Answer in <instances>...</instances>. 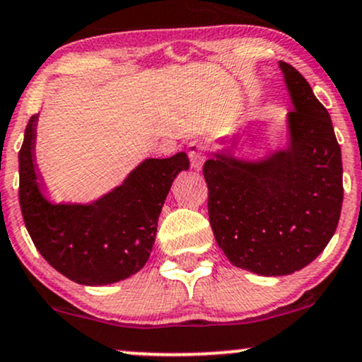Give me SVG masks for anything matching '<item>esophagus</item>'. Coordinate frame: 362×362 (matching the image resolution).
Returning a JSON list of instances; mask_svg holds the SVG:
<instances>
[{
  "label": "esophagus",
  "mask_w": 362,
  "mask_h": 362,
  "mask_svg": "<svg viewBox=\"0 0 362 362\" xmlns=\"http://www.w3.org/2000/svg\"><path fill=\"white\" fill-rule=\"evenodd\" d=\"M188 156L191 160V168L202 169V165L208 156V144L205 140H194V142H191L188 146Z\"/></svg>",
  "instance_id": "obj_1"
}]
</instances>
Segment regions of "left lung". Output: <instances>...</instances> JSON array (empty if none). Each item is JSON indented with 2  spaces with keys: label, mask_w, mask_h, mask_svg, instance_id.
<instances>
[{
  "label": "left lung",
  "mask_w": 362,
  "mask_h": 362,
  "mask_svg": "<svg viewBox=\"0 0 362 362\" xmlns=\"http://www.w3.org/2000/svg\"><path fill=\"white\" fill-rule=\"evenodd\" d=\"M279 67L295 105L286 151L257 164L216 156L203 165L216 244L233 266L262 276L310 264L332 239L344 198L330 115L300 71Z\"/></svg>",
  "instance_id": "left-lung-1"
}]
</instances>
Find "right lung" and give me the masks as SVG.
Wrapping results in <instances>:
<instances>
[{"label": "right lung", "instance_id": "right-lung-1", "mask_svg": "<svg viewBox=\"0 0 362 362\" xmlns=\"http://www.w3.org/2000/svg\"><path fill=\"white\" fill-rule=\"evenodd\" d=\"M35 125L37 115H32L18 152V198L38 252L66 278L88 286L137 273L151 256L157 218L174 177L189 168L188 156L144 160L122 186L93 205H52L37 182Z\"/></svg>", "mask_w": 362, "mask_h": 362}]
</instances>
